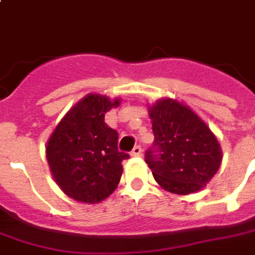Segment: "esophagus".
I'll list each match as a JSON object with an SVG mask.
<instances>
[{"label": "esophagus", "instance_id": "esophagus-1", "mask_svg": "<svg viewBox=\"0 0 255 255\" xmlns=\"http://www.w3.org/2000/svg\"><path fill=\"white\" fill-rule=\"evenodd\" d=\"M142 152H143V150H142V147H140L139 145H136L132 149L131 154H132V156H142Z\"/></svg>", "mask_w": 255, "mask_h": 255}]
</instances>
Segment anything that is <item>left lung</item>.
I'll return each instance as SVG.
<instances>
[{
	"label": "left lung",
	"mask_w": 255,
	"mask_h": 255,
	"mask_svg": "<svg viewBox=\"0 0 255 255\" xmlns=\"http://www.w3.org/2000/svg\"><path fill=\"white\" fill-rule=\"evenodd\" d=\"M154 142L145 161L156 182L175 195L203 189L220 168L222 152L215 135L189 106L160 99L149 106Z\"/></svg>",
	"instance_id": "obj_1"
}]
</instances>
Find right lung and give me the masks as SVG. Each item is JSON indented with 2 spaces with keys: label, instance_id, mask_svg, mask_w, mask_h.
<instances>
[{
  "label": "right lung",
  "instance_id": "add662e5",
  "mask_svg": "<svg viewBox=\"0 0 255 255\" xmlns=\"http://www.w3.org/2000/svg\"><path fill=\"white\" fill-rule=\"evenodd\" d=\"M119 105L120 99L88 94L66 113L48 139L53 179L77 202H102L120 182L123 160L129 156L119 150V133L105 123V113Z\"/></svg>",
  "mask_w": 255,
  "mask_h": 255
}]
</instances>
